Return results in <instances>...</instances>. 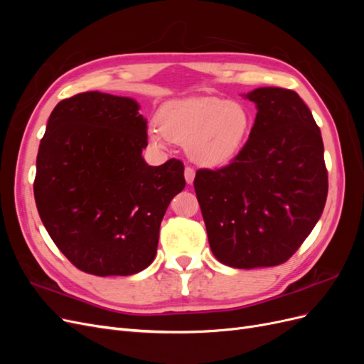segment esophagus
<instances>
[{"mask_svg": "<svg viewBox=\"0 0 364 364\" xmlns=\"http://www.w3.org/2000/svg\"><path fill=\"white\" fill-rule=\"evenodd\" d=\"M183 174H185V181H186V183H193V181H194V176H196V170H194L193 167H190V165H186Z\"/></svg>", "mask_w": 364, "mask_h": 364, "instance_id": "1", "label": "esophagus"}]
</instances>
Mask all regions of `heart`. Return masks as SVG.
I'll use <instances>...</instances> for the list:
<instances>
[{"label": "heart", "mask_w": 364, "mask_h": 364, "mask_svg": "<svg viewBox=\"0 0 364 364\" xmlns=\"http://www.w3.org/2000/svg\"><path fill=\"white\" fill-rule=\"evenodd\" d=\"M250 130L247 107L217 97H188L165 105L161 123L149 127L156 146L170 141L188 144L191 159L205 167H218L243 147Z\"/></svg>", "instance_id": "obj_1"}]
</instances>
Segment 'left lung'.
<instances>
[{
    "mask_svg": "<svg viewBox=\"0 0 364 364\" xmlns=\"http://www.w3.org/2000/svg\"><path fill=\"white\" fill-rule=\"evenodd\" d=\"M246 144L226 167L200 168L194 190L214 257L235 269L287 261L321 218L328 171L321 129L302 98L258 87Z\"/></svg>",
    "mask_w": 364,
    "mask_h": 364,
    "instance_id": "obj_1",
    "label": "left lung"
}]
</instances>
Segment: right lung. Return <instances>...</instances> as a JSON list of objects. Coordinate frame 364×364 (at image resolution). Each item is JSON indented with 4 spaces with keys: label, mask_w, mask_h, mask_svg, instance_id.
Wrapping results in <instances>:
<instances>
[{
    "label": "right lung",
    "mask_w": 364,
    "mask_h": 364,
    "mask_svg": "<svg viewBox=\"0 0 364 364\" xmlns=\"http://www.w3.org/2000/svg\"><path fill=\"white\" fill-rule=\"evenodd\" d=\"M134 98L82 92L53 109L33 183L54 245L97 277H127L155 259L159 228L185 188L183 162L141 156L147 121Z\"/></svg>",
    "instance_id": "add662e5"
}]
</instances>
